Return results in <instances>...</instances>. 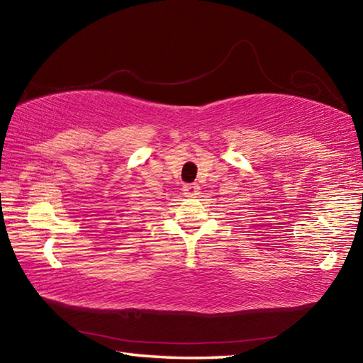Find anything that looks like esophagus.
<instances>
[{"instance_id": "esophagus-1", "label": "esophagus", "mask_w": 363, "mask_h": 363, "mask_svg": "<svg viewBox=\"0 0 363 363\" xmlns=\"http://www.w3.org/2000/svg\"><path fill=\"white\" fill-rule=\"evenodd\" d=\"M182 192L186 196H196L200 194V187L199 184H186V186L182 187Z\"/></svg>"}]
</instances>
